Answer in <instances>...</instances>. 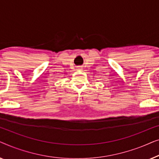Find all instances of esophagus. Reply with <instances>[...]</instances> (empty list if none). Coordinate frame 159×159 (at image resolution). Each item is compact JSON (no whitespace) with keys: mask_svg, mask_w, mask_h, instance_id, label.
Masks as SVG:
<instances>
[{"mask_svg":"<svg viewBox=\"0 0 159 159\" xmlns=\"http://www.w3.org/2000/svg\"><path fill=\"white\" fill-rule=\"evenodd\" d=\"M79 69H81V68H80V67H79Z\"/></svg>","mask_w":159,"mask_h":159,"instance_id":"obj_1","label":"esophagus"}]
</instances>
